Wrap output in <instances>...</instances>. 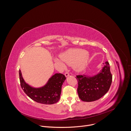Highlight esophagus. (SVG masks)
<instances>
[{"instance_id": "esophagus-1", "label": "esophagus", "mask_w": 131, "mask_h": 131, "mask_svg": "<svg viewBox=\"0 0 131 131\" xmlns=\"http://www.w3.org/2000/svg\"><path fill=\"white\" fill-rule=\"evenodd\" d=\"M65 76L66 77H68V76H69V73L68 72H65Z\"/></svg>"}]
</instances>
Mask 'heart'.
<instances>
[{
  "instance_id": "b5f03b06",
  "label": "heart",
  "mask_w": 131,
  "mask_h": 131,
  "mask_svg": "<svg viewBox=\"0 0 131 131\" xmlns=\"http://www.w3.org/2000/svg\"><path fill=\"white\" fill-rule=\"evenodd\" d=\"M62 61L55 59V62L61 67H64L63 63L73 65L74 69L77 71L82 70L86 66L89 61V55L86 51L80 49H71L67 50L60 55Z\"/></svg>"
}]
</instances>
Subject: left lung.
Masks as SVG:
<instances>
[{
	"mask_svg": "<svg viewBox=\"0 0 131 131\" xmlns=\"http://www.w3.org/2000/svg\"><path fill=\"white\" fill-rule=\"evenodd\" d=\"M77 92L79 98L84 102H93L103 97L108 91L113 79L109 62L106 61L102 70L96 75L89 77L86 74L76 76Z\"/></svg>",
	"mask_w": 131,
	"mask_h": 131,
	"instance_id": "1",
	"label": "left lung"
}]
</instances>
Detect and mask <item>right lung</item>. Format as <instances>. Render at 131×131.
Listing matches in <instances>:
<instances>
[{"label": "right lung", "instance_id": "obj_1", "mask_svg": "<svg viewBox=\"0 0 131 131\" xmlns=\"http://www.w3.org/2000/svg\"><path fill=\"white\" fill-rule=\"evenodd\" d=\"M21 86L24 92L33 101L42 104H53L57 103L61 94L62 86L66 79L62 73H55L43 87L34 88L29 86L24 80L21 70H19Z\"/></svg>", "mask_w": 131, "mask_h": 131}]
</instances>
